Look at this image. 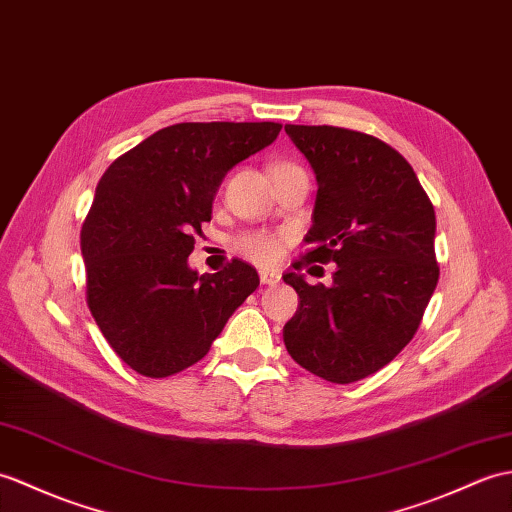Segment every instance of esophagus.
I'll use <instances>...</instances> for the list:
<instances>
[{"label":"esophagus","instance_id":"34e87169","mask_svg":"<svg viewBox=\"0 0 512 512\" xmlns=\"http://www.w3.org/2000/svg\"><path fill=\"white\" fill-rule=\"evenodd\" d=\"M259 279L264 285H277L281 281V277L277 275V272H270V270H261L259 272Z\"/></svg>","mask_w":512,"mask_h":512}]
</instances>
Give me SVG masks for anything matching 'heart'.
Masks as SVG:
<instances>
[{
    "instance_id": "b5f03b06",
    "label": "heart",
    "mask_w": 512,
    "mask_h": 512,
    "mask_svg": "<svg viewBox=\"0 0 512 512\" xmlns=\"http://www.w3.org/2000/svg\"><path fill=\"white\" fill-rule=\"evenodd\" d=\"M288 168H296V165H292L288 161H277V163L270 165V174H275L279 170H288ZM281 248H283L281 235L268 233V231L248 233V235H242L240 240H237V251L246 255L248 259H253L255 264H261V266L275 264V261L281 257Z\"/></svg>"
}]
</instances>
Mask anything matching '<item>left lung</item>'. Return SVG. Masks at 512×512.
Returning <instances> with one entry per match:
<instances>
[{"label":"left lung","mask_w":512,"mask_h":512,"mask_svg":"<svg viewBox=\"0 0 512 512\" xmlns=\"http://www.w3.org/2000/svg\"><path fill=\"white\" fill-rule=\"evenodd\" d=\"M318 181L307 253L294 270L338 266L334 283L283 281L299 310L283 327L296 364L331 384L377 373L417 334L438 283L436 216L412 165L373 135L285 124Z\"/></svg>","instance_id":"left-lung-1"}]
</instances>
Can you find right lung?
<instances>
[{
	"instance_id": "add662e5",
	"label": "right lung",
	"mask_w": 512,
	"mask_h": 512,
	"mask_svg": "<svg viewBox=\"0 0 512 512\" xmlns=\"http://www.w3.org/2000/svg\"><path fill=\"white\" fill-rule=\"evenodd\" d=\"M277 122H183L117 157L80 231L87 305L120 358L170 377L205 358L259 277L233 259L216 275L187 266L222 178L277 139Z\"/></svg>"
}]
</instances>
